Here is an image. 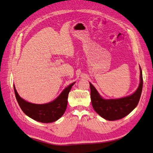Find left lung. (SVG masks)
<instances>
[{"label": "left lung", "instance_id": "1", "mask_svg": "<svg viewBox=\"0 0 153 153\" xmlns=\"http://www.w3.org/2000/svg\"><path fill=\"white\" fill-rule=\"evenodd\" d=\"M140 84L137 91L129 96L117 99H104L90 83L91 98L93 108L101 117L109 121L122 119L137 106L143 86V73L140 67Z\"/></svg>", "mask_w": 153, "mask_h": 153}]
</instances>
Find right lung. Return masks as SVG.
<instances>
[{"instance_id": "1", "label": "right lung", "mask_w": 153, "mask_h": 153, "mask_svg": "<svg viewBox=\"0 0 153 153\" xmlns=\"http://www.w3.org/2000/svg\"><path fill=\"white\" fill-rule=\"evenodd\" d=\"M74 83H73L66 87L54 101L44 104L26 102L19 97L14 85V89L19 106L25 114L39 122L52 123L60 118L65 113L68 104V94Z\"/></svg>"}]
</instances>
